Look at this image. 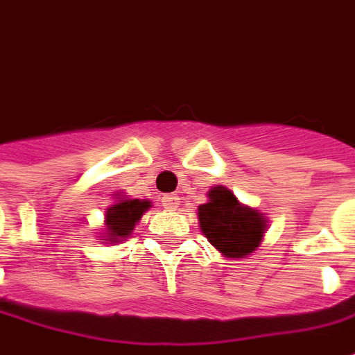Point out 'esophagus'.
<instances>
[{
    "label": "esophagus",
    "instance_id": "1",
    "mask_svg": "<svg viewBox=\"0 0 355 355\" xmlns=\"http://www.w3.org/2000/svg\"><path fill=\"white\" fill-rule=\"evenodd\" d=\"M178 198L177 193H167V196H163V207L167 209V211H177L178 209Z\"/></svg>",
    "mask_w": 355,
    "mask_h": 355
}]
</instances>
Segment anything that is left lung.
Segmentation results:
<instances>
[{
  "label": "left lung",
  "instance_id": "obj_1",
  "mask_svg": "<svg viewBox=\"0 0 355 355\" xmlns=\"http://www.w3.org/2000/svg\"><path fill=\"white\" fill-rule=\"evenodd\" d=\"M198 211L201 232L226 257L241 259L261 245L264 218L253 209L243 207L228 188H213L209 201Z\"/></svg>",
  "mask_w": 355,
  "mask_h": 355
}]
</instances>
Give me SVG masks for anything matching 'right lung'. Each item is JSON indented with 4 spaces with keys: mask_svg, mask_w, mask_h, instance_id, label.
<instances>
[{
    "mask_svg": "<svg viewBox=\"0 0 355 355\" xmlns=\"http://www.w3.org/2000/svg\"><path fill=\"white\" fill-rule=\"evenodd\" d=\"M148 207H150V201L140 200H119L116 205H112L106 211V226H108L106 241L117 243L127 238Z\"/></svg>",
    "mask_w": 355,
    "mask_h": 355,
    "instance_id": "obj_1",
    "label": "right lung"
}]
</instances>
